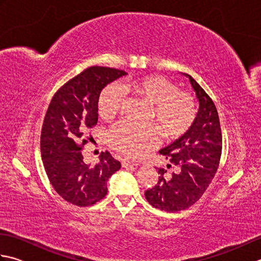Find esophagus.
<instances>
[{
	"label": "esophagus",
	"instance_id": "esophagus-1",
	"mask_svg": "<svg viewBox=\"0 0 261 261\" xmlns=\"http://www.w3.org/2000/svg\"><path fill=\"white\" fill-rule=\"evenodd\" d=\"M135 166V164L134 163H131V162H129V160H122V167L123 168H132Z\"/></svg>",
	"mask_w": 261,
	"mask_h": 261
}]
</instances>
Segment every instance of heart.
<instances>
[{"instance_id":"b5f03b06","label":"heart","mask_w":261,"mask_h":261,"mask_svg":"<svg viewBox=\"0 0 261 261\" xmlns=\"http://www.w3.org/2000/svg\"><path fill=\"white\" fill-rule=\"evenodd\" d=\"M127 87L150 105L149 119L157 122L160 134L166 138L181 136L191 126L195 115V105L190 94L179 91L174 82L164 76L149 75L134 81ZM124 88L120 83L107 86L98 98V110L105 118H113L120 112ZM157 139L156 127L150 124L120 122L108 135V142L123 156L141 157Z\"/></svg>"}]
</instances>
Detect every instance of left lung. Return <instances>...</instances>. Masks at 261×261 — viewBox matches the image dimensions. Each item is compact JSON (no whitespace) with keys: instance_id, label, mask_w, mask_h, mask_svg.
Masks as SVG:
<instances>
[{"instance_id":"1","label":"left lung","mask_w":261,"mask_h":261,"mask_svg":"<svg viewBox=\"0 0 261 261\" xmlns=\"http://www.w3.org/2000/svg\"><path fill=\"white\" fill-rule=\"evenodd\" d=\"M190 80L199 103L197 116L184 136L162 149L159 152L178 166L179 173L167 178V170L159 168L158 182L145 196L153 207L166 212H178L188 208L202 197L218 170L222 153L218 110L206 92L192 76ZM171 165H167L170 168Z\"/></svg>"}]
</instances>
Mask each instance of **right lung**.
<instances>
[{
  "label": "right lung",
  "instance_id": "obj_1",
  "mask_svg": "<svg viewBox=\"0 0 261 261\" xmlns=\"http://www.w3.org/2000/svg\"><path fill=\"white\" fill-rule=\"evenodd\" d=\"M126 75L124 70L92 66L55 94L43 120L40 149L49 181L66 202L90 206L105 197L107 181L121 164L109 151L96 165L84 163L82 149L88 129L97 123V103L103 88Z\"/></svg>",
  "mask_w": 261,
  "mask_h": 261
}]
</instances>
